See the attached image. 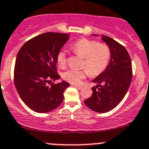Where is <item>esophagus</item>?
Masks as SVG:
<instances>
[{"label":"esophagus","instance_id":"obj_1","mask_svg":"<svg viewBox=\"0 0 149 149\" xmlns=\"http://www.w3.org/2000/svg\"><path fill=\"white\" fill-rule=\"evenodd\" d=\"M73 86H74V87H76V88H77L78 90H81V89H82V87H81V86L76 85V84H75V85H73Z\"/></svg>","mask_w":149,"mask_h":149}]
</instances>
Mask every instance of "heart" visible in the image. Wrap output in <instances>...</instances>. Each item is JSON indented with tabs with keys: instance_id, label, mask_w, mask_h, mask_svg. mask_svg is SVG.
Returning a JSON list of instances; mask_svg holds the SVG:
<instances>
[{
	"instance_id": "1",
	"label": "heart",
	"mask_w": 149,
	"mask_h": 149,
	"mask_svg": "<svg viewBox=\"0 0 149 149\" xmlns=\"http://www.w3.org/2000/svg\"><path fill=\"white\" fill-rule=\"evenodd\" d=\"M71 49L76 55L84 59L82 70L69 69L64 72L62 77L73 84H79L87 75L96 76L106 70L110 60L111 53L109 47L95 40L80 39L71 45ZM67 62L66 53L61 50L57 54V63L64 67Z\"/></svg>"
}]
</instances>
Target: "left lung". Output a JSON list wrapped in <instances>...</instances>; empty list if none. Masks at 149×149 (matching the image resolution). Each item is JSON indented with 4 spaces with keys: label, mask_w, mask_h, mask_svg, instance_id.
Instances as JSON below:
<instances>
[{
    "label": "left lung",
    "mask_w": 149,
    "mask_h": 149,
    "mask_svg": "<svg viewBox=\"0 0 149 149\" xmlns=\"http://www.w3.org/2000/svg\"><path fill=\"white\" fill-rule=\"evenodd\" d=\"M101 40L110 49V62L106 70L93 80L97 85L92 88V96L84 104L93 111L104 113L113 109L124 98L131 84L132 68L129 53L123 45L107 36L102 35Z\"/></svg>",
    "instance_id": "8db88e82"
}]
</instances>
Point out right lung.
<instances>
[{
  "instance_id": "obj_1",
  "label": "right lung",
  "mask_w": 149,
  "mask_h": 149,
  "mask_svg": "<svg viewBox=\"0 0 149 149\" xmlns=\"http://www.w3.org/2000/svg\"><path fill=\"white\" fill-rule=\"evenodd\" d=\"M70 35L47 32L26 42L18 51L14 80L17 91L28 107L39 113L54 110L62 104L70 84H51L60 78L56 72L57 54Z\"/></svg>"
}]
</instances>
